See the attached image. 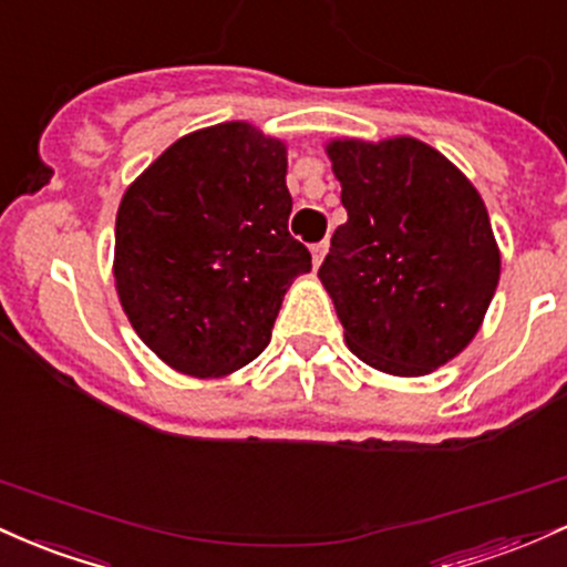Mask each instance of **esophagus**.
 Returning <instances> with one entry per match:
<instances>
[{"label":"esophagus","mask_w":567,"mask_h":567,"mask_svg":"<svg viewBox=\"0 0 567 567\" xmlns=\"http://www.w3.org/2000/svg\"><path fill=\"white\" fill-rule=\"evenodd\" d=\"M327 249H329L327 240H318V244L310 246V254H313V265H316V267L323 262V254H327Z\"/></svg>","instance_id":"esophagus-1"}]
</instances>
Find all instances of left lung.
<instances>
[{"label": "left lung", "mask_w": 567, "mask_h": 567, "mask_svg": "<svg viewBox=\"0 0 567 567\" xmlns=\"http://www.w3.org/2000/svg\"><path fill=\"white\" fill-rule=\"evenodd\" d=\"M327 155L348 221L334 230L318 278L348 348L399 378L434 372L474 340L498 286L501 251L485 203L417 138H334Z\"/></svg>", "instance_id": "8db88e82"}]
</instances>
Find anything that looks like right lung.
Wrapping results in <instances>:
<instances>
[{
    "label": "right lung",
    "instance_id": "add662e5",
    "mask_svg": "<svg viewBox=\"0 0 567 567\" xmlns=\"http://www.w3.org/2000/svg\"><path fill=\"white\" fill-rule=\"evenodd\" d=\"M286 144L249 123L182 136L120 200L114 286L168 367L221 378L257 359L310 251L289 235Z\"/></svg>",
    "mask_w": 567,
    "mask_h": 567
}]
</instances>
